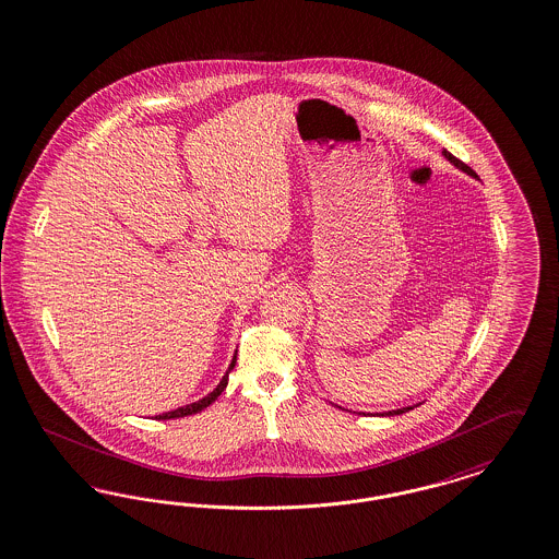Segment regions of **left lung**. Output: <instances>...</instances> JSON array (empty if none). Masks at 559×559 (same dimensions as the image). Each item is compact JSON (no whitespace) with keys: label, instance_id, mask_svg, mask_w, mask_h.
<instances>
[{"label":"left lung","instance_id":"obj_1","mask_svg":"<svg viewBox=\"0 0 559 559\" xmlns=\"http://www.w3.org/2000/svg\"><path fill=\"white\" fill-rule=\"evenodd\" d=\"M442 154H444V158H449L457 169L465 170L467 175H472V177H476V173L474 170L469 169L465 163H462L460 158H455L451 152H447V150H442ZM409 409H413V407H403V409H396V412H389V413H380V415H401V413L409 412Z\"/></svg>","mask_w":559,"mask_h":559}]
</instances>
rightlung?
<instances>
[{
    "instance_id": "right-lung-1",
    "label": "right lung",
    "mask_w": 559,
    "mask_h": 559,
    "mask_svg": "<svg viewBox=\"0 0 559 559\" xmlns=\"http://www.w3.org/2000/svg\"><path fill=\"white\" fill-rule=\"evenodd\" d=\"M234 365H236V355H234V359H231V364H229V369H227V373L234 369ZM227 373L221 378V382L217 384V389L213 390L211 394H206L204 399H200V401H195L192 405H186V407H179V409H175V412L163 413V415H156V419H175V417H186V415H194V413L202 412V409H206L211 403H215L218 399V394L225 390L227 386Z\"/></svg>"
}]
</instances>
